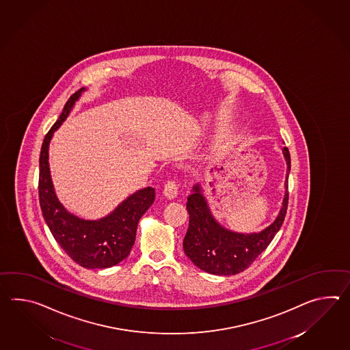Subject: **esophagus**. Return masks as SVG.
Returning a JSON list of instances; mask_svg holds the SVG:
<instances>
[{
	"mask_svg": "<svg viewBox=\"0 0 350 350\" xmlns=\"http://www.w3.org/2000/svg\"><path fill=\"white\" fill-rule=\"evenodd\" d=\"M163 193L170 200H173V198L177 197V194H178V183H177L176 179H170L164 185Z\"/></svg>",
	"mask_w": 350,
	"mask_h": 350,
	"instance_id": "esophagus-1",
	"label": "esophagus"
}]
</instances>
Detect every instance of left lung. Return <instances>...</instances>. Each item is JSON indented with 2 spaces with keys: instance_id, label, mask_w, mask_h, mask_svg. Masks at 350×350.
<instances>
[{
  "instance_id": "1",
  "label": "left lung",
  "mask_w": 350,
  "mask_h": 350,
  "mask_svg": "<svg viewBox=\"0 0 350 350\" xmlns=\"http://www.w3.org/2000/svg\"><path fill=\"white\" fill-rule=\"evenodd\" d=\"M282 152L288 163L286 194L276 221L261 232L243 234L224 228L212 217L200 187H193V193L187 198L189 226L183 240V249L197 267L213 275H236L246 270L270 245L284 224L288 211L291 159L288 147L282 148Z\"/></svg>"
}]
</instances>
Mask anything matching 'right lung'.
Instances as JSON below:
<instances>
[{
    "instance_id": "add662e5",
    "label": "right lung",
    "mask_w": 350,
    "mask_h": 350,
    "mask_svg": "<svg viewBox=\"0 0 350 350\" xmlns=\"http://www.w3.org/2000/svg\"><path fill=\"white\" fill-rule=\"evenodd\" d=\"M84 88L71 95L62 113L47 132L40 152L39 200L42 216L55 240L66 255L86 269H105L129 255L140 217L154 202V188L147 187L126 198L110 216L99 221L75 217L55 196L49 170V143L55 131L70 113Z\"/></svg>"
}]
</instances>
